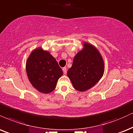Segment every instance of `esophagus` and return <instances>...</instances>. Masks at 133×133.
I'll list each match as a JSON object with an SVG mask.
<instances>
[{
  "instance_id": "34e87169",
  "label": "esophagus",
  "mask_w": 133,
  "mask_h": 133,
  "mask_svg": "<svg viewBox=\"0 0 133 133\" xmlns=\"http://www.w3.org/2000/svg\"><path fill=\"white\" fill-rule=\"evenodd\" d=\"M62 71H63V72H64V74H66V73H67V69H66V68H62Z\"/></svg>"
}]
</instances>
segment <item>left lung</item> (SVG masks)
<instances>
[{"instance_id": "8db88e82", "label": "left lung", "mask_w": 133, "mask_h": 133, "mask_svg": "<svg viewBox=\"0 0 133 133\" xmlns=\"http://www.w3.org/2000/svg\"><path fill=\"white\" fill-rule=\"evenodd\" d=\"M104 71L105 64L100 52L93 44L84 42L67 74L76 90L85 92L101 79Z\"/></svg>"}]
</instances>
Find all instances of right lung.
Returning <instances> with one entry per match:
<instances>
[{
	"mask_svg": "<svg viewBox=\"0 0 133 133\" xmlns=\"http://www.w3.org/2000/svg\"><path fill=\"white\" fill-rule=\"evenodd\" d=\"M28 80L33 87L43 94L52 92L63 74L55 58L41 47L31 51L26 62Z\"/></svg>",
	"mask_w": 133,
	"mask_h": 133,
	"instance_id": "obj_1",
	"label": "right lung"
}]
</instances>
